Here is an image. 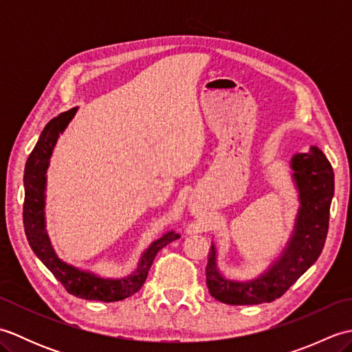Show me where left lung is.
Masks as SVG:
<instances>
[{
	"label": "left lung",
	"mask_w": 352,
	"mask_h": 352,
	"mask_svg": "<svg viewBox=\"0 0 352 352\" xmlns=\"http://www.w3.org/2000/svg\"><path fill=\"white\" fill-rule=\"evenodd\" d=\"M290 169L300 207L286 246L256 278L231 280L218 269V251L212 242L206 281L214 300L231 305L271 302L300 278L322 252L334 195L333 168L325 154L311 146L307 153L292 157Z\"/></svg>",
	"instance_id": "left-lung-1"
}]
</instances>
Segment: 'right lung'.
Returning a JSON list of instances; mask_svg holds the SVG:
<instances>
[{"label": "right lung", "instance_id": "1", "mask_svg": "<svg viewBox=\"0 0 352 352\" xmlns=\"http://www.w3.org/2000/svg\"><path fill=\"white\" fill-rule=\"evenodd\" d=\"M78 107H74L68 111H63L45 125L39 140L28 155L24 169V228L27 241L32 246L42 263L47 266L52 275L63 284V287L69 294L76 295L81 300L115 302L121 301L136 294L144 286L148 276V271L151 267L154 257L163 246L180 239V234L174 230L166 231L159 239L148 246L142 252L138 267L134 271L121 278H106L92 271L80 269L74 265L66 263L57 256L52 248L48 231L47 221H45V198H47V170L50 166V159L54 151L60 134L69 125L72 118L76 116Z\"/></svg>", "mask_w": 352, "mask_h": 352}]
</instances>
